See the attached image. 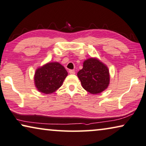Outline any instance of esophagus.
<instances>
[{
  "mask_svg": "<svg viewBox=\"0 0 146 146\" xmlns=\"http://www.w3.org/2000/svg\"><path fill=\"white\" fill-rule=\"evenodd\" d=\"M69 73L71 75H74V74H75V70H69Z\"/></svg>",
  "mask_w": 146,
  "mask_h": 146,
  "instance_id": "34e87169",
  "label": "esophagus"
}]
</instances>
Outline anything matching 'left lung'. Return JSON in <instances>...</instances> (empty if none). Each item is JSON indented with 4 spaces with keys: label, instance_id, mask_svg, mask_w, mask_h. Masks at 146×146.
<instances>
[{
    "label": "left lung",
    "instance_id": "obj_1",
    "mask_svg": "<svg viewBox=\"0 0 146 146\" xmlns=\"http://www.w3.org/2000/svg\"><path fill=\"white\" fill-rule=\"evenodd\" d=\"M82 86L87 92L98 94L107 89L110 82L108 66L96 58L84 61L83 67L77 73Z\"/></svg>",
    "mask_w": 146,
    "mask_h": 146
}]
</instances>
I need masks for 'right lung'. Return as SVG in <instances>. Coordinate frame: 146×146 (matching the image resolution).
<instances>
[{
  "instance_id": "add662e5",
  "label": "right lung",
  "mask_w": 146,
  "mask_h": 146,
  "mask_svg": "<svg viewBox=\"0 0 146 146\" xmlns=\"http://www.w3.org/2000/svg\"><path fill=\"white\" fill-rule=\"evenodd\" d=\"M67 75L66 69L60 63L48 62L36 69L35 86L38 92L52 94L62 86Z\"/></svg>"
}]
</instances>
